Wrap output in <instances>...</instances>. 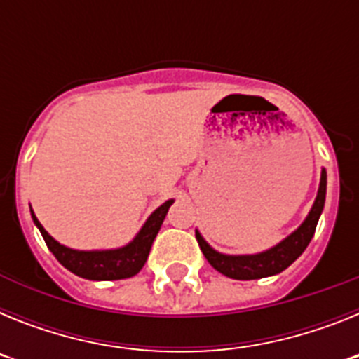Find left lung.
I'll list each match as a JSON object with an SVG mask.
<instances>
[{"label":"left lung","mask_w":359,"mask_h":359,"mask_svg":"<svg viewBox=\"0 0 359 359\" xmlns=\"http://www.w3.org/2000/svg\"><path fill=\"white\" fill-rule=\"evenodd\" d=\"M325 190H327V172H325V169H322L318 194H316L309 214L304 219V223L297 230L291 231L286 239H282L280 243L271 246L269 250H264L261 253H252V255H226V253H221L212 248L210 244L203 239L201 233L196 230L199 248H201L203 255L207 257L212 268H215L219 273L226 275V277L236 278V280H255V278L280 273L302 255L307 244L315 236L316 224H318L323 205H325Z\"/></svg>","instance_id":"8db88e82"}]
</instances>
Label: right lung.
I'll return each mask as SVG.
<instances>
[{
    "label": "right lung",
    "instance_id": "right-lung-1",
    "mask_svg": "<svg viewBox=\"0 0 359 359\" xmlns=\"http://www.w3.org/2000/svg\"><path fill=\"white\" fill-rule=\"evenodd\" d=\"M172 203L174 199H169L163 205H160L156 210L149 215L144 226L135 236V239L126 244V246H122V248L88 250V252L86 250L68 248L65 244L57 243L48 231L44 230L43 224L37 221L34 210H30V214L50 252L72 273H75L77 277L88 278V280H120V278L135 277L144 268L149 252H151L152 241L156 239L161 223H163L165 215H167Z\"/></svg>",
    "mask_w": 359,
    "mask_h": 359
}]
</instances>
